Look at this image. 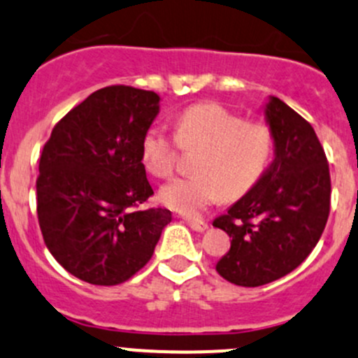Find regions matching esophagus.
Wrapping results in <instances>:
<instances>
[{"mask_svg": "<svg viewBox=\"0 0 358 358\" xmlns=\"http://www.w3.org/2000/svg\"><path fill=\"white\" fill-rule=\"evenodd\" d=\"M187 223H189V227L192 230H196V232H204V230H208V223L202 222V220H194V218H187Z\"/></svg>", "mask_w": 358, "mask_h": 358, "instance_id": "34e87169", "label": "esophagus"}]
</instances>
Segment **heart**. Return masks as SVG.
<instances>
[{"label": "heart", "instance_id": "obj_1", "mask_svg": "<svg viewBox=\"0 0 358 358\" xmlns=\"http://www.w3.org/2000/svg\"><path fill=\"white\" fill-rule=\"evenodd\" d=\"M180 149L197 154L190 178H178L159 190L166 208L197 216L225 197L236 201L263 178L273 156V133L265 122H246L215 102L196 103L176 117ZM149 175L168 178L175 168V145L162 129H147L140 145Z\"/></svg>", "mask_w": 358, "mask_h": 358}]
</instances>
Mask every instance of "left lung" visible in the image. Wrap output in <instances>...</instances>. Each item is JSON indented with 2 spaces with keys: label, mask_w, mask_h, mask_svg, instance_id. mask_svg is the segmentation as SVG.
<instances>
[{
  "label": "left lung",
  "mask_w": 358,
  "mask_h": 358,
  "mask_svg": "<svg viewBox=\"0 0 358 358\" xmlns=\"http://www.w3.org/2000/svg\"><path fill=\"white\" fill-rule=\"evenodd\" d=\"M263 114L275 157L246 196L213 222L232 237L216 272L244 287L273 282L301 265L331 206L329 166L310 122L277 96H268Z\"/></svg>",
  "instance_id": "left-lung-1"
}]
</instances>
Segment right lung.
Returning a JSON list of instances; mask_svg holds the SVG:
<instances>
[{
  "mask_svg": "<svg viewBox=\"0 0 358 358\" xmlns=\"http://www.w3.org/2000/svg\"><path fill=\"white\" fill-rule=\"evenodd\" d=\"M161 96L96 90L53 128L39 159L38 220L53 258L78 279L115 286L154 255L171 211H138L154 194L140 157Z\"/></svg>",
  "mask_w": 358,
  "mask_h": 358,
  "instance_id": "add662e5",
  "label": "right lung"
}]
</instances>
